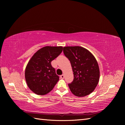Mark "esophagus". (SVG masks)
Segmentation results:
<instances>
[{
    "label": "esophagus",
    "mask_w": 125,
    "mask_h": 125,
    "mask_svg": "<svg viewBox=\"0 0 125 125\" xmlns=\"http://www.w3.org/2000/svg\"><path fill=\"white\" fill-rule=\"evenodd\" d=\"M60 78L61 79H63L64 78V75L63 74H62V75H61L60 76Z\"/></svg>",
    "instance_id": "esophagus-1"
}]
</instances>
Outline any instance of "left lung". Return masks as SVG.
Returning a JSON list of instances; mask_svg holds the SVG:
<instances>
[{"label": "left lung", "mask_w": 125, "mask_h": 125, "mask_svg": "<svg viewBox=\"0 0 125 125\" xmlns=\"http://www.w3.org/2000/svg\"><path fill=\"white\" fill-rule=\"evenodd\" d=\"M63 53L70 60L74 79L68 84L73 94L83 97L95 90L100 79V69L95 57L81 46H66Z\"/></svg>", "instance_id": "8db88e82"}]
</instances>
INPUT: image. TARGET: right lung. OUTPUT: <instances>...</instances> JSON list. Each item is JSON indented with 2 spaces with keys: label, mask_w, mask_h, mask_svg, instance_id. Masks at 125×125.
<instances>
[{
  "label": "right lung",
  "mask_w": 125,
  "mask_h": 125,
  "mask_svg": "<svg viewBox=\"0 0 125 125\" xmlns=\"http://www.w3.org/2000/svg\"><path fill=\"white\" fill-rule=\"evenodd\" d=\"M62 46L43 47L33 55L26 65L25 78L29 89L37 95H45L53 89L59 77L51 62L60 54Z\"/></svg>",
  "instance_id": "add662e5"
}]
</instances>
